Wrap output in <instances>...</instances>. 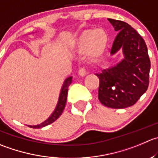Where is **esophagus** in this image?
Returning a JSON list of instances; mask_svg holds the SVG:
<instances>
[{
    "label": "esophagus",
    "instance_id": "34e87169",
    "mask_svg": "<svg viewBox=\"0 0 158 158\" xmlns=\"http://www.w3.org/2000/svg\"><path fill=\"white\" fill-rule=\"evenodd\" d=\"M78 74H79V76H85L86 75V71L84 68H80L79 69V72H78Z\"/></svg>",
    "mask_w": 158,
    "mask_h": 158
}]
</instances>
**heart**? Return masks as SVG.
Listing matches in <instances>:
<instances>
[{
	"mask_svg": "<svg viewBox=\"0 0 158 158\" xmlns=\"http://www.w3.org/2000/svg\"><path fill=\"white\" fill-rule=\"evenodd\" d=\"M108 35L102 28L87 29L81 32L73 41V48L79 53L88 52L92 58L100 56L106 48Z\"/></svg>",
	"mask_w": 158,
	"mask_h": 158,
	"instance_id": "1",
	"label": "heart"
}]
</instances>
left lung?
Here are the masks:
<instances>
[{"label": "left lung", "instance_id": "left-lung-1", "mask_svg": "<svg viewBox=\"0 0 158 158\" xmlns=\"http://www.w3.org/2000/svg\"><path fill=\"white\" fill-rule=\"evenodd\" d=\"M108 21L118 31L111 55L122 48L124 59L96 74L99 79L98 98L105 106L127 108L134 105L148 89L151 61L146 43L135 29L124 21Z\"/></svg>", "mask_w": 158, "mask_h": 158}]
</instances>
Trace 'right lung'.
<instances>
[{
    "label": "right lung",
    "mask_w": 158,
    "mask_h": 158,
    "mask_svg": "<svg viewBox=\"0 0 158 158\" xmlns=\"http://www.w3.org/2000/svg\"><path fill=\"white\" fill-rule=\"evenodd\" d=\"M72 83V76L67 78L66 79L64 82L63 85L62 87V89H61L60 95H59V102H58L57 106H56V108L55 110V111L53 112L52 114L49 116V117L45 121H44L43 123H42L41 124L35 125V126H28L31 128H35V129H38V128H42L44 127L47 126V125H49L51 123H52L53 122L56 121L58 118L62 115V112H63L64 109H65V103H66L67 100V94H68V88L70 84Z\"/></svg>",
    "instance_id": "add662e5"
}]
</instances>
